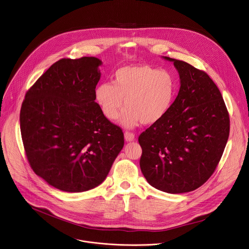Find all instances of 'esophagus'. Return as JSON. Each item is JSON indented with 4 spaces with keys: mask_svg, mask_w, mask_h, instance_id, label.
I'll use <instances>...</instances> for the list:
<instances>
[{
    "mask_svg": "<svg viewBox=\"0 0 249 249\" xmlns=\"http://www.w3.org/2000/svg\"><path fill=\"white\" fill-rule=\"evenodd\" d=\"M124 138H125V140L127 142H131V141L135 140V135L133 133H130V132H125Z\"/></svg>",
    "mask_w": 249,
    "mask_h": 249,
    "instance_id": "esophagus-1",
    "label": "esophagus"
}]
</instances>
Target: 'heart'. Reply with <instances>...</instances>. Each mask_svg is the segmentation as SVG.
I'll list each match as a JSON object with an SVG mask.
<instances>
[{"label": "heart", "instance_id": "obj_1", "mask_svg": "<svg viewBox=\"0 0 249 249\" xmlns=\"http://www.w3.org/2000/svg\"><path fill=\"white\" fill-rule=\"evenodd\" d=\"M174 74L149 65H132L118 69L112 84L104 82L95 89V100L105 117L116 120L124 108L120 123L135 128L140 123L153 125L170 111L177 95Z\"/></svg>", "mask_w": 249, "mask_h": 249}]
</instances>
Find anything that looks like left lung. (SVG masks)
Masks as SVG:
<instances>
[{"instance_id": "obj_1", "label": "left lung", "mask_w": 249, "mask_h": 249, "mask_svg": "<svg viewBox=\"0 0 249 249\" xmlns=\"http://www.w3.org/2000/svg\"><path fill=\"white\" fill-rule=\"evenodd\" d=\"M173 62L180 88L165 117L139 138V165L150 185L169 194L191 192L212 176L229 137V115L221 91L202 71Z\"/></svg>"}]
</instances>
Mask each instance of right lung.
<instances>
[{
    "mask_svg": "<svg viewBox=\"0 0 249 249\" xmlns=\"http://www.w3.org/2000/svg\"><path fill=\"white\" fill-rule=\"evenodd\" d=\"M102 61L61 59L28 89L20 128L28 162L57 189L78 193L107 178L124 146L122 130L95 100Z\"/></svg>",
    "mask_w": 249,
    "mask_h": 249,
    "instance_id": "obj_1",
    "label": "right lung"
}]
</instances>
